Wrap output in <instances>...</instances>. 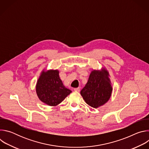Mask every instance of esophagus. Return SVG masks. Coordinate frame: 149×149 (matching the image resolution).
<instances>
[{
    "label": "esophagus",
    "instance_id": "esophagus-1",
    "mask_svg": "<svg viewBox=\"0 0 149 149\" xmlns=\"http://www.w3.org/2000/svg\"><path fill=\"white\" fill-rule=\"evenodd\" d=\"M74 91H77V92H79L80 91V88L78 87V88H74Z\"/></svg>",
    "mask_w": 149,
    "mask_h": 149
}]
</instances>
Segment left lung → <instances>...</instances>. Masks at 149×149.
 Returning <instances> with one entry per match:
<instances>
[{"label": "left lung", "instance_id": "1", "mask_svg": "<svg viewBox=\"0 0 149 149\" xmlns=\"http://www.w3.org/2000/svg\"><path fill=\"white\" fill-rule=\"evenodd\" d=\"M109 72L105 69L101 71H93L87 83L80 93L86 102L93 108H98L110 99L112 87L108 77Z\"/></svg>", "mask_w": 149, "mask_h": 149}]
</instances>
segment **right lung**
<instances>
[{
    "label": "right lung",
    "mask_w": 149,
    "mask_h": 149,
    "mask_svg": "<svg viewBox=\"0 0 149 149\" xmlns=\"http://www.w3.org/2000/svg\"><path fill=\"white\" fill-rule=\"evenodd\" d=\"M36 91L39 100L50 106L57 105L72 92L63 85L58 70L42 71Z\"/></svg>",
    "instance_id": "1"
}]
</instances>
